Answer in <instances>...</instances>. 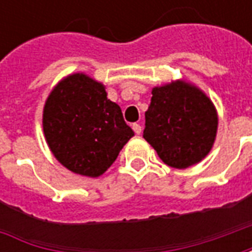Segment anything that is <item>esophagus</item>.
I'll return each instance as SVG.
<instances>
[{
	"label": "esophagus",
	"instance_id": "1",
	"mask_svg": "<svg viewBox=\"0 0 252 252\" xmlns=\"http://www.w3.org/2000/svg\"><path fill=\"white\" fill-rule=\"evenodd\" d=\"M132 129L135 131L136 135H140V132H142V126H140V124H137V123H135V124H132Z\"/></svg>",
	"mask_w": 252,
	"mask_h": 252
}]
</instances>
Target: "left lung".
Here are the masks:
<instances>
[{
  "label": "left lung",
  "mask_w": 252,
  "mask_h": 252,
  "mask_svg": "<svg viewBox=\"0 0 252 252\" xmlns=\"http://www.w3.org/2000/svg\"><path fill=\"white\" fill-rule=\"evenodd\" d=\"M217 113L200 89L177 81L153 89L143 137L174 169L198 163L211 151Z\"/></svg>",
  "instance_id": "left-lung-1"
}]
</instances>
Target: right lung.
Segmentation results:
<instances>
[{
  "mask_svg": "<svg viewBox=\"0 0 252 252\" xmlns=\"http://www.w3.org/2000/svg\"><path fill=\"white\" fill-rule=\"evenodd\" d=\"M43 129L55 158L86 177L104 174L133 136L104 85L85 74L68 75L55 86L46 101Z\"/></svg>",
  "mask_w": 252,
  "mask_h": 252,
  "instance_id": "add662e5",
  "label": "right lung"
}]
</instances>
